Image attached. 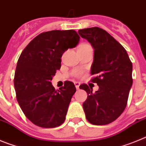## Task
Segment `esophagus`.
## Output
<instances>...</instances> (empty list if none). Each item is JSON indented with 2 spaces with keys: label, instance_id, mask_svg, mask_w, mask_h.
Here are the masks:
<instances>
[{
  "label": "esophagus",
  "instance_id": "esophagus-1",
  "mask_svg": "<svg viewBox=\"0 0 146 146\" xmlns=\"http://www.w3.org/2000/svg\"><path fill=\"white\" fill-rule=\"evenodd\" d=\"M74 85H75L76 88H77V89H79L80 85V83L79 82H74Z\"/></svg>",
  "mask_w": 146,
  "mask_h": 146
}]
</instances>
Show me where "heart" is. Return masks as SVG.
Instances as JSON below:
<instances>
[{
  "label": "heart",
  "mask_w": 146,
  "mask_h": 146,
  "mask_svg": "<svg viewBox=\"0 0 146 146\" xmlns=\"http://www.w3.org/2000/svg\"><path fill=\"white\" fill-rule=\"evenodd\" d=\"M87 47H91V45L88 44L87 43H82L78 46L77 47V50H80V49H84V48H87ZM82 74V72L80 69H76V70L73 71L72 72V75L74 76L75 77H80Z\"/></svg>",
  "instance_id": "b5f03b06"
}]
</instances>
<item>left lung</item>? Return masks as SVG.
<instances>
[{"mask_svg":"<svg viewBox=\"0 0 146 146\" xmlns=\"http://www.w3.org/2000/svg\"><path fill=\"white\" fill-rule=\"evenodd\" d=\"M78 33L94 49L91 70L94 77L91 81L99 86L95 93L88 85L80 86L88 94L82 104L86 117L92 124H108L116 120L126 107L132 86V64L124 47L102 28H85Z\"/></svg>","mask_w":146,"mask_h":146,"instance_id":"8db88e82","label":"left lung"}]
</instances>
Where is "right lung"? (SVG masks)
I'll use <instances>...</instances> for the list:
<instances>
[{"label": "right lung", "mask_w": 146, "mask_h": 146, "mask_svg": "<svg viewBox=\"0 0 146 146\" xmlns=\"http://www.w3.org/2000/svg\"><path fill=\"white\" fill-rule=\"evenodd\" d=\"M79 40L74 30L50 31L35 37L22 52L14 85L18 104L33 124L54 128L65 121L75 86L65 81L63 87L55 90L51 80L60 69L62 55L75 47Z\"/></svg>", "instance_id": "obj_1"}]
</instances>
